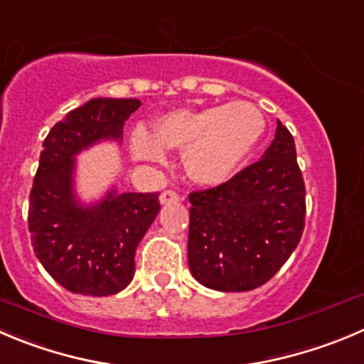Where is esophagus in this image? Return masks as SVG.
Instances as JSON below:
<instances>
[{
	"mask_svg": "<svg viewBox=\"0 0 364 364\" xmlns=\"http://www.w3.org/2000/svg\"><path fill=\"white\" fill-rule=\"evenodd\" d=\"M180 200H182V196L176 191H173V189H166L161 195V203H176L180 202Z\"/></svg>",
	"mask_w": 364,
	"mask_h": 364,
	"instance_id": "esophagus-1",
	"label": "esophagus"
}]
</instances>
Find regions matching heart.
<instances>
[{
	"label": "heart",
	"instance_id": "heart-1",
	"mask_svg": "<svg viewBox=\"0 0 364 364\" xmlns=\"http://www.w3.org/2000/svg\"><path fill=\"white\" fill-rule=\"evenodd\" d=\"M261 110L248 102L209 107L202 110H175L155 124L132 132V151L143 161H162L166 148H186L184 166L189 175L203 184L227 178L264 132Z\"/></svg>",
	"mask_w": 364,
	"mask_h": 364
}]
</instances>
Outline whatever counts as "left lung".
Here are the masks:
<instances>
[{"label":"left lung","mask_w":364,"mask_h":364,"mask_svg":"<svg viewBox=\"0 0 364 364\" xmlns=\"http://www.w3.org/2000/svg\"><path fill=\"white\" fill-rule=\"evenodd\" d=\"M193 277L218 291H250L289 259L306 227V184L291 132L277 121L261 161L216 188L189 193Z\"/></svg>","instance_id":"8db88e82"}]
</instances>
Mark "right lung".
Returning a JSON list of instances; mask_svg holds the SVG:
<instances>
[{
  "label": "right lung",
  "instance_id": "add662e5",
  "mask_svg": "<svg viewBox=\"0 0 364 364\" xmlns=\"http://www.w3.org/2000/svg\"><path fill=\"white\" fill-rule=\"evenodd\" d=\"M139 105L136 98H95L65 114L43 143L28 230L41 264L71 293L109 296L127 288L137 245L161 210L159 193H110L92 207L73 196V155L98 139H119Z\"/></svg>",
  "mask_w": 364,
  "mask_h": 364
}]
</instances>
